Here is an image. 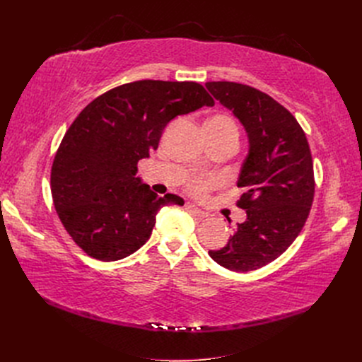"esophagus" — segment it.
<instances>
[{
    "label": "esophagus",
    "instance_id": "1",
    "mask_svg": "<svg viewBox=\"0 0 362 362\" xmlns=\"http://www.w3.org/2000/svg\"><path fill=\"white\" fill-rule=\"evenodd\" d=\"M185 208H186V211L187 213H191L192 216H197V217H199V218H205V217H208V214L205 213V211H202V210H199V208L197 206V205H194V204H186L185 205Z\"/></svg>",
    "mask_w": 362,
    "mask_h": 362
}]
</instances>
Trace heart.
<instances>
[{"label":"heart","mask_w":362,"mask_h":362,"mask_svg":"<svg viewBox=\"0 0 362 362\" xmlns=\"http://www.w3.org/2000/svg\"><path fill=\"white\" fill-rule=\"evenodd\" d=\"M204 130L211 133V135L217 136H235L238 138V126L235 120L227 116V114H214L206 120ZM216 185V180L213 179H202V177H192L187 182V191L192 192L194 195H204L205 192Z\"/></svg>","instance_id":"b5f03b06"}]
</instances>
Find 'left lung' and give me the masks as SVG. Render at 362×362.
<instances>
[{"mask_svg": "<svg viewBox=\"0 0 362 362\" xmlns=\"http://www.w3.org/2000/svg\"><path fill=\"white\" fill-rule=\"evenodd\" d=\"M206 89L232 110L250 138L236 205L246 220L210 257L221 267L245 273L264 267L286 251L305 224L315 191L310 145L300 124L270 95L236 82H206Z\"/></svg>", "mask_w": 362, "mask_h": 362, "instance_id": "obj_1", "label": "left lung"}]
</instances>
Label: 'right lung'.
Returning a JSON list of instances; mask_svg holds the SVG:
<instances>
[{
	"label": "right lung",
	"instance_id": "right-lung-1",
	"mask_svg": "<svg viewBox=\"0 0 362 362\" xmlns=\"http://www.w3.org/2000/svg\"><path fill=\"white\" fill-rule=\"evenodd\" d=\"M204 105L214 100L197 82L145 79L107 90L79 112L55 152L51 194L64 229L86 255L105 262L129 257L149 239L161 206L183 205L135 176L164 127Z\"/></svg>",
	"mask_w": 362,
	"mask_h": 362
}]
</instances>
